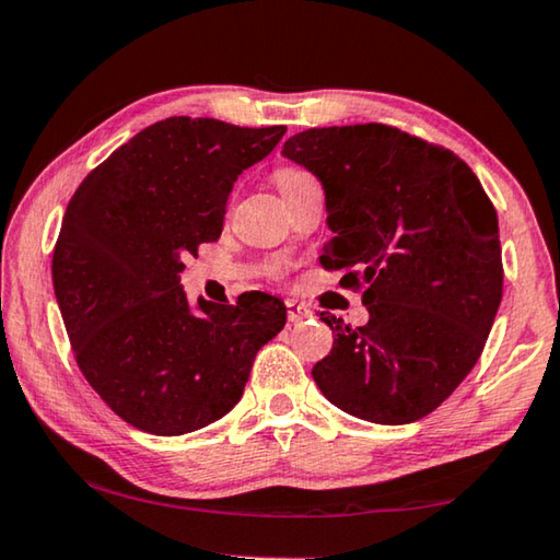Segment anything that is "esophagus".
Here are the masks:
<instances>
[{
    "mask_svg": "<svg viewBox=\"0 0 560 560\" xmlns=\"http://www.w3.org/2000/svg\"><path fill=\"white\" fill-rule=\"evenodd\" d=\"M287 316L291 324L304 322V318H312L314 312L306 304H299V301H287Z\"/></svg>",
    "mask_w": 560,
    "mask_h": 560,
    "instance_id": "esophagus-1",
    "label": "esophagus"
}]
</instances>
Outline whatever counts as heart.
<instances>
[{
	"instance_id": "heart-1",
	"label": "heart",
	"mask_w": 560,
	"mask_h": 560,
	"mask_svg": "<svg viewBox=\"0 0 560 560\" xmlns=\"http://www.w3.org/2000/svg\"><path fill=\"white\" fill-rule=\"evenodd\" d=\"M308 179V174L304 172V168H296V166H281L277 174H273V182H277V186L281 191L291 189V186H296L299 182Z\"/></svg>"
}]
</instances>
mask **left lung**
<instances>
[{"label": "left lung", "mask_w": 560, "mask_h": 560, "mask_svg": "<svg viewBox=\"0 0 560 560\" xmlns=\"http://www.w3.org/2000/svg\"><path fill=\"white\" fill-rule=\"evenodd\" d=\"M281 154L324 186L322 264L363 287V326L336 331L312 376L341 411L371 423L423 419L481 357L503 294L499 217L448 149L386 124L308 129Z\"/></svg>", "instance_id": "obj_1"}]
</instances>
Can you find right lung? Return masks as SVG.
<instances>
[{
	"label": "right lung",
	"mask_w": 560,
	"mask_h": 560,
	"mask_svg": "<svg viewBox=\"0 0 560 560\" xmlns=\"http://www.w3.org/2000/svg\"><path fill=\"white\" fill-rule=\"evenodd\" d=\"M287 127L172 117L119 147L79 184L51 259L61 318L82 374L124 421L182 436L238 404L256 351L287 324L261 291L236 306L189 304L186 256L217 242L244 168Z\"/></svg>",
	"instance_id": "add662e5"
}]
</instances>
